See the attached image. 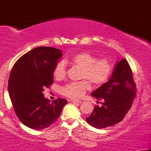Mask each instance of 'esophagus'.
<instances>
[{
	"mask_svg": "<svg viewBox=\"0 0 151 151\" xmlns=\"http://www.w3.org/2000/svg\"><path fill=\"white\" fill-rule=\"evenodd\" d=\"M71 101L73 102V103H75V104H81V101H79V100H75V99H72L71 100Z\"/></svg>",
	"mask_w": 151,
	"mask_h": 151,
	"instance_id": "obj_1",
	"label": "esophagus"
}]
</instances>
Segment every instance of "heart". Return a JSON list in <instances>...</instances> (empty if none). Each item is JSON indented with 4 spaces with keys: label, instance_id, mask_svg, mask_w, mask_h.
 I'll list each match as a JSON object with an SVG mask.
<instances>
[{
    "label": "heart",
    "instance_id": "obj_1",
    "mask_svg": "<svg viewBox=\"0 0 151 151\" xmlns=\"http://www.w3.org/2000/svg\"><path fill=\"white\" fill-rule=\"evenodd\" d=\"M72 65L80 68L79 79L84 80L71 82L61 89L64 96L70 98H80L87 90L91 89L90 83L93 86H101L106 83L113 73L114 65L108 58H96L93 54L81 52L71 57L67 60ZM67 68L65 62H60L53 70V76L58 80L65 79Z\"/></svg>",
    "mask_w": 151,
    "mask_h": 151
}]
</instances>
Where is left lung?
Instances as JSON below:
<instances>
[{
  "instance_id": "left-lung-1",
  "label": "left lung",
  "mask_w": 151,
  "mask_h": 151,
  "mask_svg": "<svg viewBox=\"0 0 151 151\" xmlns=\"http://www.w3.org/2000/svg\"><path fill=\"white\" fill-rule=\"evenodd\" d=\"M136 86L130 65L123 59L116 65L111 79L91 93L102 100L101 106H94L86 120L96 129H104L121 122L131 109L136 96ZM98 102V101H97Z\"/></svg>"
}]
</instances>
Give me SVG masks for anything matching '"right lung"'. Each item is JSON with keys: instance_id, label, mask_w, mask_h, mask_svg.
Returning a JSON list of instances; mask_svg holds the SVG:
<instances>
[{"instance_id": "right-lung-1", "label": "right lung", "mask_w": 151, "mask_h": 151, "mask_svg": "<svg viewBox=\"0 0 151 151\" xmlns=\"http://www.w3.org/2000/svg\"><path fill=\"white\" fill-rule=\"evenodd\" d=\"M61 50L38 47L25 53L13 65L8 79V92L15 114L21 123L35 130L55 123L67 104L58 98L50 102L43 91L53 83V70Z\"/></svg>"}]
</instances>
